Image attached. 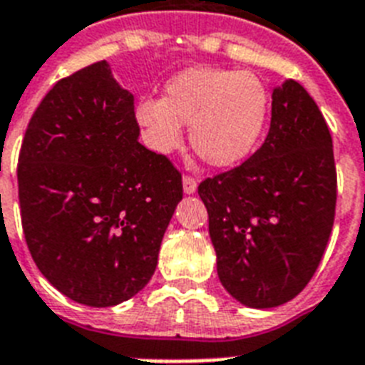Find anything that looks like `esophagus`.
Listing matches in <instances>:
<instances>
[{
  "mask_svg": "<svg viewBox=\"0 0 365 365\" xmlns=\"http://www.w3.org/2000/svg\"><path fill=\"white\" fill-rule=\"evenodd\" d=\"M182 183H183V192H185V195H192V192L197 191V180H195L192 176H183Z\"/></svg>",
  "mask_w": 365,
  "mask_h": 365,
  "instance_id": "1",
  "label": "esophagus"
}]
</instances>
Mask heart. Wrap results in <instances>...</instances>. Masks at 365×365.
Segmentation results:
<instances>
[{"label": "heart", "instance_id": "obj_1", "mask_svg": "<svg viewBox=\"0 0 365 365\" xmlns=\"http://www.w3.org/2000/svg\"><path fill=\"white\" fill-rule=\"evenodd\" d=\"M136 123L159 153L173 152L191 125V146L213 167H232L253 152L268 118V91L245 71L191 67L168 80L165 97H144Z\"/></svg>", "mask_w": 365, "mask_h": 365}]
</instances>
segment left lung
<instances>
[{
  "mask_svg": "<svg viewBox=\"0 0 365 365\" xmlns=\"http://www.w3.org/2000/svg\"><path fill=\"white\" fill-rule=\"evenodd\" d=\"M221 285L234 300L269 309L315 274L336 215L337 180L327 121L296 80L272 91L264 144L240 167L198 185Z\"/></svg>",
  "mask_w": 365,
  "mask_h": 365,
  "instance_id": "obj_1",
  "label": "left lung"
}]
</instances>
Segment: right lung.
I'll use <instances>...</instances> for the list:
<instances>
[{"label":"right lung","mask_w":365,"mask_h":365,"mask_svg":"<svg viewBox=\"0 0 365 365\" xmlns=\"http://www.w3.org/2000/svg\"><path fill=\"white\" fill-rule=\"evenodd\" d=\"M135 97L106 61L61 78L24 135L19 200L41 274L71 300L110 307L152 279L182 174L138 142Z\"/></svg>","instance_id":"1"}]
</instances>
